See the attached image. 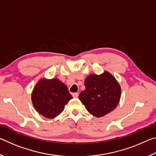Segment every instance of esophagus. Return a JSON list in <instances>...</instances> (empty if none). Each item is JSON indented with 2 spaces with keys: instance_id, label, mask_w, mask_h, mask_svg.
<instances>
[{
  "instance_id": "1",
  "label": "esophagus",
  "mask_w": 156,
  "mask_h": 156,
  "mask_svg": "<svg viewBox=\"0 0 156 156\" xmlns=\"http://www.w3.org/2000/svg\"><path fill=\"white\" fill-rule=\"evenodd\" d=\"M78 93H77V92H76V93H73V94H72V96H73V98H78Z\"/></svg>"
}]
</instances>
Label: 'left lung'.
<instances>
[{
  "instance_id": "left-lung-1",
  "label": "left lung",
  "mask_w": 156,
  "mask_h": 156,
  "mask_svg": "<svg viewBox=\"0 0 156 156\" xmlns=\"http://www.w3.org/2000/svg\"><path fill=\"white\" fill-rule=\"evenodd\" d=\"M84 85L85 89L81 91L79 99L87 110L98 118L112 112L120 101V84L109 72L89 76Z\"/></svg>"
}]
</instances>
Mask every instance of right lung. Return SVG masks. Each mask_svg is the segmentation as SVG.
<instances>
[{
    "instance_id": "right-lung-1",
    "label": "right lung",
    "mask_w": 156,
    "mask_h": 156,
    "mask_svg": "<svg viewBox=\"0 0 156 156\" xmlns=\"http://www.w3.org/2000/svg\"><path fill=\"white\" fill-rule=\"evenodd\" d=\"M72 98L67 87L56 78L42 79L36 84L31 94L34 108L47 118L58 115Z\"/></svg>"
}]
</instances>
